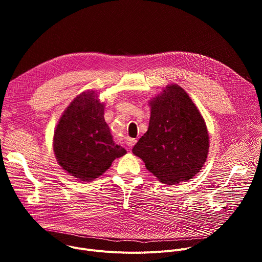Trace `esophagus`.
<instances>
[{"label": "esophagus", "mask_w": 262, "mask_h": 262, "mask_svg": "<svg viewBox=\"0 0 262 262\" xmlns=\"http://www.w3.org/2000/svg\"><path fill=\"white\" fill-rule=\"evenodd\" d=\"M136 143H137V139H135V138H127L126 139V144L130 147L134 146Z\"/></svg>", "instance_id": "esophagus-1"}]
</instances>
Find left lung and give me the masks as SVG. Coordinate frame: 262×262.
<instances>
[{
	"label": "left lung",
	"instance_id": "8db88e82",
	"mask_svg": "<svg viewBox=\"0 0 262 262\" xmlns=\"http://www.w3.org/2000/svg\"><path fill=\"white\" fill-rule=\"evenodd\" d=\"M149 105L148 130L133 154L161 182H186L207 159L209 137L204 119L189 94L176 84L168 85Z\"/></svg>",
	"mask_w": 262,
	"mask_h": 262
}]
</instances>
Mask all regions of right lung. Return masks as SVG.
Here are the masks:
<instances>
[{
	"label": "right lung",
	"instance_id": "obj_1",
	"mask_svg": "<svg viewBox=\"0 0 262 262\" xmlns=\"http://www.w3.org/2000/svg\"><path fill=\"white\" fill-rule=\"evenodd\" d=\"M103 113L98 95L92 90L83 92L67 106L55 129L57 162L81 181L94 180L126 154L114 142Z\"/></svg>",
	"mask_w": 262,
	"mask_h": 262
}]
</instances>
